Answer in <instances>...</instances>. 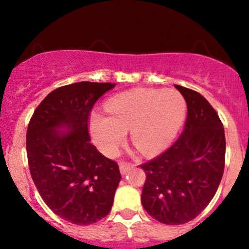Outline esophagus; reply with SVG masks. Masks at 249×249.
Masks as SVG:
<instances>
[{"mask_svg":"<svg viewBox=\"0 0 249 249\" xmlns=\"http://www.w3.org/2000/svg\"><path fill=\"white\" fill-rule=\"evenodd\" d=\"M119 170H121V173L123 176H125L128 171H130V164H124V162H121L119 164Z\"/></svg>","mask_w":249,"mask_h":249,"instance_id":"34e87169","label":"esophagus"}]
</instances>
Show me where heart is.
Listing matches in <instances>:
<instances>
[{
	"label": "heart",
	"instance_id": "1",
	"mask_svg": "<svg viewBox=\"0 0 249 249\" xmlns=\"http://www.w3.org/2000/svg\"><path fill=\"white\" fill-rule=\"evenodd\" d=\"M105 111L108 116L95 113L90 119L91 134L103 153L116 156L130 130L131 141L142 153L156 154L178 133L186 102L174 89H136L108 99Z\"/></svg>",
	"mask_w": 249,
	"mask_h": 249
}]
</instances>
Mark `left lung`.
Returning a JSON list of instances; mask_svg holds the SVG:
<instances>
[{
    "instance_id": "left-lung-1",
    "label": "left lung",
    "mask_w": 249,
    "mask_h": 249,
    "mask_svg": "<svg viewBox=\"0 0 249 249\" xmlns=\"http://www.w3.org/2000/svg\"><path fill=\"white\" fill-rule=\"evenodd\" d=\"M187 104L181 136L153 160L146 174L142 204L165 225H181L198 216L218 190L225 168V131L218 113L196 91L174 85Z\"/></svg>"
}]
</instances>
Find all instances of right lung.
I'll use <instances>...</instances> for the list:
<instances>
[{
    "label": "right lung",
    "mask_w": 249,
    "mask_h": 249,
    "mask_svg": "<svg viewBox=\"0 0 249 249\" xmlns=\"http://www.w3.org/2000/svg\"><path fill=\"white\" fill-rule=\"evenodd\" d=\"M115 83L78 82L43 99L27 131L31 178L48 207L75 225L95 224L110 213L122 176L116 161L90 142L88 119Z\"/></svg>",
    "instance_id": "right-lung-1"
}]
</instances>
